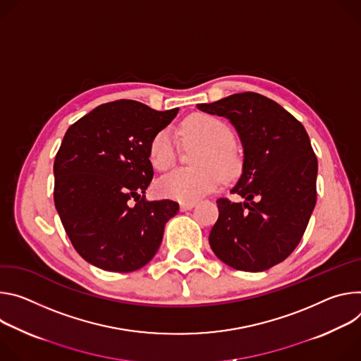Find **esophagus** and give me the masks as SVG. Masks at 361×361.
Wrapping results in <instances>:
<instances>
[{
	"mask_svg": "<svg viewBox=\"0 0 361 361\" xmlns=\"http://www.w3.org/2000/svg\"><path fill=\"white\" fill-rule=\"evenodd\" d=\"M195 205H196L195 202H182V204H180V211H189V209H192Z\"/></svg>",
	"mask_w": 361,
	"mask_h": 361,
	"instance_id": "1",
	"label": "esophagus"
}]
</instances>
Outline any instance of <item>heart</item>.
Here are the masks:
<instances>
[{
  "label": "heart",
  "mask_w": 361,
  "mask_h": 361,
  "mask_svg": "<svg viewBox=\"0 0 361 361\" xmlns=\"http://www.w3.org/2000/svg\"><path fill=\"white\" fill-rule=\"evenodd\" d=\"M182 133L188 142L205 146L199 154L197 169H176L157 183L162 196L182 202H193L215 190L221 178L229 179L239 171V157L233 150V133L218 117L195 114L182 125ZM178 145L173 133L164 129L154 135L149 146V157L154 169L168 171L176 162Z\"/></svg>",
  "instance_id": "obj_1"
}]
</instances>
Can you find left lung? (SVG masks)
Segmentation results:
<instances>
[{
	"instance_id": "left-lung-1",
	"label": "left lung",
	"mask_w": 361,
	"mask_h": 361,
	"mask_svg": "<svg viewBox=\"0 0 361 361\" xmlns=\"http://www.w3.org/2000/svg\"><path fill=\"white\" fill-rule=\"evenodd\" d=\"M196 107L226 117L244 149L243 173L231 192L245 201L218 199L209 245L235 269H269L300 244L315 207L318 164L310 137L291 113L258 93Z\"/></svg>"
}]
</instances>
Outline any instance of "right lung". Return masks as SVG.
Instances as JSON below:
<instances>
[{
    "instance_id": "obj_1",
    "label": "right lung",
    "mask_w": 361,
    "mask_h": 361,
    "mask_svg": "<svg viewBox=\"0 0 361 361\" xmlns=\"http://www.w3.org/2000/svg\"><path fill=\"white\" fill-rule=\"evenodd\" d=\"M178 111L116 100L67 129L54 160V205L74 250L89 264L132 272L157 252L179 205L146 201L153 178L149 146Z\"/></svg>"
}]
</instances>
